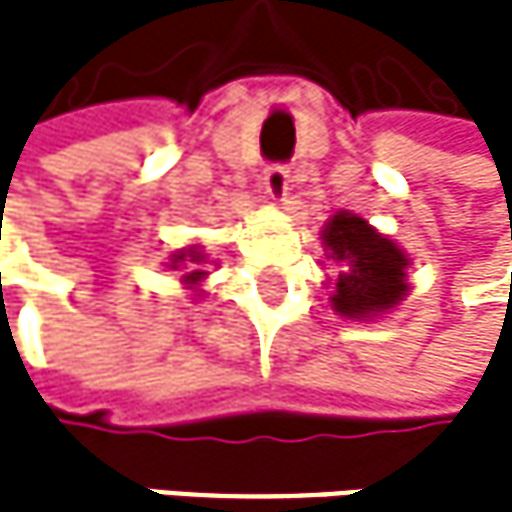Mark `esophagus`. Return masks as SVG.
Wrapping results in <instances>:
<instances>
[{"instance_id": "esophagus-1", "label": "esophagus", "mask_w": 512, "mask_h": 512, "mask_svg": "<svg viewBox=\"0 0 512 512\" xmlns=\"http://www.w3.org/2000/svg\"><path fill=\"white\" fill-rule=\"evenodd\" d=\"M261 184H264V190H267L270 199H282L288 193V184H291L288 165H267L264 174H261Z\"/></svg>"}]
</instances>
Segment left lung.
I'll return each mask as SVG.
<instances>
[{
	"label": "left lung",
	"mask_w": 512,
	"mask_h": 512,
	"mask_svg": "<svg viewBox=\"0 0 512 512\" xmlns=\"http://www.w3.org/2000/svg\"><path fill=\"white\" fill-rule=\"evenodd\" d=\"M322 239L338 261V279H334L331 304L341 316L362 319L390 310L402 301L408 291L405 282V254L396 248V242L384 239L371 230L356 214H334L328 227L322 230Z\"/></svg>",
	"instance_id": "8db88e82"
}]
</instances>
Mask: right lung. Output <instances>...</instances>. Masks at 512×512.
<instances>
[{"mask_svg":"<svg viewBox=\"0 0 512 512\" xmlns=\"http://www.w3.org/2000/svg\"><path fill=\"white\" fill-rule=\"evenodd\" d=\"M181 261H190V264H193V270H190V273H187L184 279H187V282H199V279H202V270H196V267L202 264V254H196V251L190 248V251H181V254H174V261H171V264L178 267Z\"/></svg>","mask_w":512,"mask_h":512,"instance_id":"right-lung-1","label":"right lung"}]
</instances>
